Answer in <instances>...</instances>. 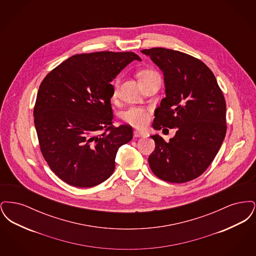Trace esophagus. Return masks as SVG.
Instances as JSON below:
<instances>
[{
  "label": "esophagus",
  "mask_w": 256,
  "mask_h": 256,
  "mask_svg": "<svg viewBox=\"0 0 256 256\" xmlns=\"http://www.w3.org/2000/svg\"><path fill=\"white\" fill-rule=\"evenodd\" d=\"M134 135L135 137H140V136H145V134L140 130H134Z\"/></svg>",
  "instance_id": "34e87169"
}]
</instances>
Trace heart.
Returning <instances> with one entry per match:
<instances>
[{
    "mask_svg": "<svg viewBox=\"0 0 256 256\" xmlns=\"http://www.w3.org/2000/svg\"><path fill=\"white\" fill-rule=\"evenodd\" d=\"M156 74H158L156 73L154 70L148 69V68H144L137 72V78L139 80L140 84H142ZM118 84H119V78H117L114 82L113 96L116 95ZM122 118L124 122H128L134 126L144 128L150 121V111L144 108L132 106V108H130L128 110H124L122 112Z\"/></svg>",
    "mask_w": 256,
    "mask_h": 256,
    "instance_id": "b5f03b06",
    "label": "heart"
}]
</instances>
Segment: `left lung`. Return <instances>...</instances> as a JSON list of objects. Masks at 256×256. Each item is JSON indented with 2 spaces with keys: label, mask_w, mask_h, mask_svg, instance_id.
<instances>
[{
  "label": "left lung",
  "mask_w": 256,
  "mask_h": 256,
  "mask_svg": "<svg viewBox=\"0 0 256 256\" xmlns=\"http://www.w3.org/2000/svg\"><path fill=\"white\" fill-rule=\"evenodd\" d=\"M164 74L166 97L156 111V130L176 128L166 142L156 143L148 164L164 182L183 183L204 174L215 158L226 134V100L212 71L198 58L180 50H142Z\"/></svg>",
  "instance_id": "8db88e82"
}]
</instances>
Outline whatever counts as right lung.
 Returning <instances> with one entry per match:
<instances>
[{
    "label": "right lung",
    "instance_id": "obj_1",
    "mask_svg": "<svg viewBox=\"0 0 256 256\" xmlns=\"http://www.w3.org/2000/svg\"><path fill=\"white\" fill-rule=\"evenodd\" d=\"M134 60H141L132 52L76 54L42 80L34 126L43 158L63 182L93 187L113 174L117 152L132 139V128L112 124L110 82Z\"/></svg>",
    "mask_w": 256,
    "mask_h": 256
}]
</instances>
